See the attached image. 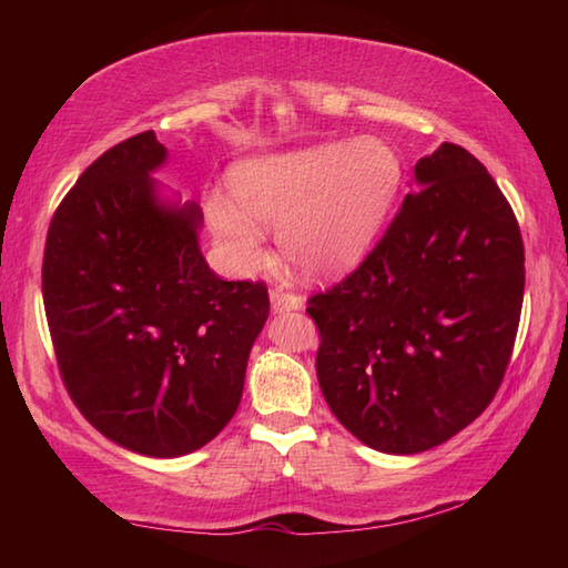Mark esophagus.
<instances>
[{"mask_svg": "<svg viewBox=\"0 0 568 568\" xmlns=\"http://www.w3.org/2000/svg\"><path fill=\"white\" fill-rule=\"evenodd\" d=\"M271 307L273 312H291V310H300L303 307V297H300L297 293H291V291H273L271 293Z\"/></svg>", "mask_w": 568, "mask_h": 568, "instance_id": "34e87169", "label": "esophagus"}]
</instances>
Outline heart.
I'll return each mask as SVG.
<instances>
[{"mask_svg": "<svg viewBox=\"0 0 568 568\" xmlns=\"http://www.w3.org/2000/svg\"><path fill=\"white\" fill-rule=\"evenodd\" d=\"M403 183L400 155L381 139L329 141L263 155L232 173V195L207 202L210 226L239 271L263 256V229L300 271L332 275L366 256Z\"/></svg>", "mask_w": 568, "mask_h": 568, "instance_id": "1", "label": "heart"}]
</instances>
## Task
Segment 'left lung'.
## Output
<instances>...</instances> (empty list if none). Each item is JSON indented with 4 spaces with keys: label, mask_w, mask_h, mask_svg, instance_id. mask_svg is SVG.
<instances>
[{
    "label": "left lung",
    "mask_w": 568,
    "mask_h": 568,
    "mask_svg": "<svg viewBox=\"0 0 568 568\" xmlns=\"http://www.w3.org/2000/svg\"><path fill=\"white\" fill-rule=\"evenodd\" d=\"M415 180L364 263L307 300L324 400L385 454L427 452L484 413L525 293L520 226L486 165L442 143Z\"/></svg>",
    "instance_id": "1"
}]
</instances>
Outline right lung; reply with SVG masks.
<instances>
[{"instance_id": "obj_1", "label": "right lung", "mask_w": 568, "mask_h": 568, "mask_svg": "<svg viewBox=\"0 0 568 568\" xmlns=\"http://www.w3.org/2000/svg\"><path fill=\"white\" fill-rule=\"evenodd\" d=\"M153 131L104 151L48 226L43 305L60 378L90 425L129 452L185 456L244 393L268 287L204 261L197 204L159 197Z\"/></svg>"}]
</instances>
